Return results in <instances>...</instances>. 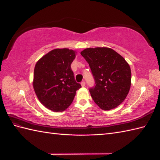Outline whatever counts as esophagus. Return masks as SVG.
<instances>
[{"label":"esophagus","mask_w":160,"mask_h":160,"mask_svg":"<svg viewBox=\"0 0 160 160\" xmlns=\"http://www.w3.org/2000/svg\"><path fill=\"white\" fill-rule=\"evenodd\" d=\"M81 85L82 87H85L86 86V83H85V81H82V82L81 83Z\"/></svg>","instance_id":"esophagus-1"}]
</instances>
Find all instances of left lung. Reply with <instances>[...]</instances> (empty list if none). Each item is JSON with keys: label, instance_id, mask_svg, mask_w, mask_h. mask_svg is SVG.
Instances as JSON below:
<instances>
[{"label": "left lung", "instance_id": "1", "mask_svg": "<svg viewBox=\"0 0 160 160\" xmlns=\"http://www.w3.org/2000/svg\"><path fill=\"white\" fill-rule=\"evenodd\" d=\"M89 63L95 85L89 91L95 103L103 110L116 108L125 100L131 87L130 66L113 49L86 48L81 52Z\"/></svg>", "mask_w": 160, "mask_h": 160}]
</instances>
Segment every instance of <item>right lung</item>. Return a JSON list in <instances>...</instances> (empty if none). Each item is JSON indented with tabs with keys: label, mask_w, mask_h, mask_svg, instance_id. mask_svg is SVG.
<instances>
[{
	"label": "right lung",
	"mask_w": 160,
	"mask_h": 160,
	"mask_svg": "<svg viewBox=\"0 0 160 160\" xmlns=\"http://www.w3.org/2000/svg\"><path fill=\"white\" fill-rule=\"evenodd\" d=\"M75 52L68 48L54 49L37 62L33 88L39 100L53 112H63L72 103L76 91L81 88L74 79L71 63Z\"/></svg>",
	"instance_id": "right-lung-1"
}]
</instances>
